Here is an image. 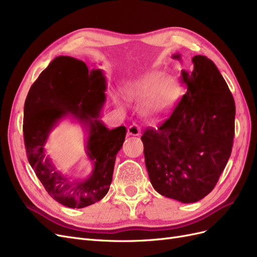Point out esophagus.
Instances as JSON below:
<instances>
[{"label": "esophagus", "mask_w": 257, "mask_h": 257, "mask_svg": "<svg viewBox=\"0 0 257 257\" xmlns=\"http://www.w3.org/2000/svg\"><path fill=\"white\" fill-rule=\"evenodd\" d=\"M141 135V128L136 124H133L127 128V136H139Z\"/></svg>", "instance_id": "1"}]
</instances>
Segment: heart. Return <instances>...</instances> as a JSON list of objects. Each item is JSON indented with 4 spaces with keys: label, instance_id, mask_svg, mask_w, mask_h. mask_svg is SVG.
<instances>
[{
    "label": "heart",
    "instance_id": "b5f03b06",
    "mask_svg": "<svg viewBox=\"0 0 257 257\" xmlns=\"http://www.w3.org/2000/svg\"><path fill=\"white\" fill-rule=\"evenodd\" d=\"M179 84L164 72L152 71L127 84L124 97L131 103H146L145 114L155 115L167 111L178 97ZM120 109L122 105L115 102Z\"/></svg>",
    "mask_w": 257,
    "mask_h": 257
}]
</instances>
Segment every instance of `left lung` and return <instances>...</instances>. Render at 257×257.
<instances>
[{
    "label": "left lung",
    "instance_id": "obj_1",
    "mask_svg": "<svg viewBox=\"0 0 257 257\" xmlns=\"http://www.w3.org/2000/svg\"><path fill=\"white\" fill-rule=\"evenodd\" d=\"M173 59L181 60L176 53ZM182 72L186 93L158 130L142 136L148 175L161 195L196 203L213 190L226 166L235 134V100L213 62L192 59Z\"/></svg>",
    "mask_w": 257,
    "mask_h": 257
}]
</instances>
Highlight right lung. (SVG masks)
<instances>
[{
	"label": "right lung",
	"instance_id": "add662e5",
	"mask_svg": "<svg viewBox=\"0 0 257 257\" xmlns=\"http://www.w3.org/2000/svg\"><path fill=\"white\" fill-rule=\"evenodd\" d=\"M106 89L103 69L89 71L83 61L59 56L28 93L23 135L29 163L49 195L68 208L93 205L109 191L115 157L126 130H109L99 119ZM65 117L79 122L86 133L85 151L92 163V172L83 179L64 175L45 154L50 133Z\"/></svg>",
	"mask_w": 257,
	"mask_h": 257
}]
</instances>
